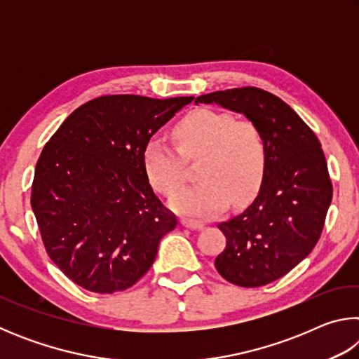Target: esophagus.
<instances>
[{
  "label": "esophagus",
  "instance_id": "obj_1",
  "mask_svg": "<svg viewBox=\"0 0 359 359\" xmlns=\"http://www.w3.org/2000/svg\"><path fill=\"white\" fill-rule=\"evenodd\" d=\"M182 224H184L185 228H190V229H201V228H204V223L196 222V220H190V218H182Z\"/></svg>",
  "mask_w": 359,
  "mask_h": 359
}]
</instances>
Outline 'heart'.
I'll list each match as a JSON object with an SVG mask.
<instances>
[{"label":"heart","mask_w":359,"mask_h":359,"mask_svg":"<svg viewBox=\"0 0 359 359\" xmlns=\"http://www.w3.org/2000/svg\"><path fill=\"white\" fill-rule=\"evenodd\" d=\"M172 137L177 150L161 139L145 144L144 169L156 191L172 196L184 183L183 158H202V182L171 201L180 214L215 215L226 208L229 196L234 203H244L258 190L266 168V144L253 121L203 107L182 117L172 128Z\"/></svg>","instance_id":"b5f03b06"}]
</instances>
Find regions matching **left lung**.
I'll return each mask as SVG.
<instances>
[{
	"label": "left lung",
	"instance_id": "1",
	"mask_svg": "<svg viewBox=\"0 0 359 359\" xmlns=\"http://www.w3.org/2000/svg\"><path fill=\"white\" fill-rule=\"evenodd\" d=\"M244 114L266 144V168L258 196L229 220L218 223L226 247L215 258L224 280L263 287L293 269L313 250L325 226L332 184L321 144L299 115L278 96L257 87L198 96Z\"/></svg>",
	"mask_w": 359,
	"mask_h": 359
}]
</instances>
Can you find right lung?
<instances>
[{
  "label": "right lung",
  "mask_w": 359,
  "mask_h": 359,
  "mask_svg": "<svg viewBox=\"0 0 359 359\" xmlns=\"http://www.w3.org/2000/svg\"><path fill=\"white\" fill-rule=\"evenodd\" d=\"M191 101L100 96L77 107L44 145L32 208L47 255L79 287L123 291L154 264L177 217L151 190L144 147Z\"/></svg>",
  "instance_id": "right-lung-1"
}]
</instances>
